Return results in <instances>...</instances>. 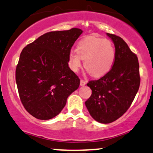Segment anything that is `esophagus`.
<instances>
[{
  "mask_svg": "<svg viewBox=\"0 0 153 153\" xmlns=\"http://www.w3.org/2000/svg\"><path fill=\"white\" fill-rule=\"evenodd\" d=\"M86 84H87V82H86L85 80H84V79L80 80V85L81 86H84V85H86Z\"/></svg>",
  "mask_w": 153,
  "mask_h": 153,
  "instance_id": "34e87169",
  "label": "esophagus"
}]
</instances>
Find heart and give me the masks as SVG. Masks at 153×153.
I'll return each mask as SVG.
<instances>
[{
    "instance_id": "obj_1",
    "label": "heart",
    "mask_w": 153,
    "mask_h": 153,
    "mask_svg": "<svg viewBox=\"0 0 153 153\" xmlns=\"http://www.w3.org/2000/svg\"><path fill=\"white\" fill-rule=\"evenodd\" d=\"M115 56V48L110 41L89 36L79 42L76 51L70 52L69 65L77 71L84 59V67L92 76H102L112 68Z\"/></svg>"
}]
</instances>
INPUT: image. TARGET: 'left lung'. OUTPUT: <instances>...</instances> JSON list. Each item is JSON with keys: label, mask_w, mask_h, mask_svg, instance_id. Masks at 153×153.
<instances>
[{"label": "left lung", "mask_w": 153, "mask_h": 153, "mask_svg": "<svg viewBox=\"0 0 153 153\" xmlns=\"http://www.w3.org/2000/svg\"><path fill=\"white\" fill-rule=\"evenodd\" d=\"M115 47V61L110 71L87 85L91 95L85 105L93 119L108 124L123 116L130 108L140 84L137 55L121 37L107 33Z\"/></svg>", "instance_id": "8db88e82"}]
</instances>
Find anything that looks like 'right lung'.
I'll return each mask as SVG.
<instances>
[{"label": "right lung", "mask_w": 153, "mask_h": 153, "mask_svg": "<svg viewBox=\"0 0 153 153\" xmlns=\"http://www.w3.org/2000/svg\"><path fill=\"white\" fill-rule=\"evenodd\" d=\"M82 32L76 28L48 32L21 51L16 82L23 107L34 117L47 120L58 115L68 97L78 89L80 79L68 62Z\"/></svg>", "instance_id": "obj_1"}]
</instances>
